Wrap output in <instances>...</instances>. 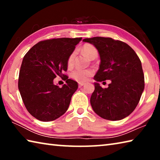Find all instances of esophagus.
Segmentation results:
<instances>
[{"label":"esophagus","mask_w":160,"mask_h":160,"mask_svg":"<svg viewBox=\"0 0 160 160\" xmlns=\"http://www.w3.org/2000/svg\"><path fill=\"white\" fill-rule=\"evenodd\" d=\"M84 85H85V83H83V82H79V83H78V85H79V88H81V87L83 86Z\"/></svg>","instance_id":"34e87169"}]
</instances>
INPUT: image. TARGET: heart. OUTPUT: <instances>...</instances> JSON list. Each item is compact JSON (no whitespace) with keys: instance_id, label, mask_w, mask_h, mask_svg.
I'll return each instance as SVG.
<instances>
[{"instance_id":"b5f03b06","label":"heart","mask_w":160,"mask_h":160,"mask_svg":"<svg viewBox=\"0 0 160 160\" xmlns=\"http://www.w3.org/2000/svg\"><path fill=\"white\" fill-rule=\"evenodd\" d=\"M82 52L85 54L88 58L90 59H94L97 57L98 56V51H97V48L94 47L93 45L90 44H85L82 46V48H81ZM75 58V52H72L70 53L68 58L67 64L68 67H72L74 64ZM93 74V71L90 69H80V68H76L72 71L71 77L73 78L74 80L78 82H85L87 80L90 78L92 75Z\"/></svg>"}]
</instances>
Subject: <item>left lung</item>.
Masks as SVG:
<instances>
[{
  "mask_svg": "<svg viewBox=\"0 0 160 160\" xmlns=\"http://www.w3.org/2000/svg\"><path fill=\"white\" fill-rule=\"evenodd\" d=\"M82 42L94 45L98 51L100 65L94 75V91L90 98L94 112L102 118L118 121L133 112L145 88L141 61L126 43L109 37H96ZM110 79L107 88L98 82Z\"/></svg>",
  "mask_w": 160,
  "mask_h": 160,
  "instance_id": "1",
  "label": "left lung"
}]
</instances>
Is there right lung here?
I'll list each match as a JSON object with an SVG mask.
<instances>
[{
    "label": "right lung",
    "mask_w": 160,
    "mask_h": 160,
    "mask_svg": "<svg viewBox=\"0 0 160 160\" xmlns=\"http://www.w3.org/2000/svg\"><path fill=\"white\" fill-rule=\"evenodd\" d=\"M82 38H58L42 41L24 56L18 79V89L29 113L42 121L56 120L68 109L78 82L63 74L67 61ZM65 77L59 88L53 80Z\"/></svg>",
    "instance_id": "right-lung-1"
}]
</instances>
